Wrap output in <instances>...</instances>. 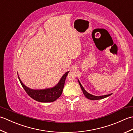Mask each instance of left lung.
Returning <instances> with one entry per match:
<instances>
[{
	"mask_svg": "<svg viewBox=\"0 0 133 133\" xmlns=\"http://www.w3.org/2000/svg\"><path fill=\"white\" fill-rule=\"evenodd\" d=\"M79 82V85L81 87V89L82 90V91L83 92L84 95H85V97L89 99L90 100H99V99H103V98H106L107 97H109V96L111 95V94H107V95H102V96H98V97H97V96H95V95H91L89 94V93L87 92L84 89V88L83 87V86H82L81 83H80V82L78 81Z\"/></svg>",
	"mask_w": 133,
	"mask_h": 133,
	"instance_id": "obj_1",
	"label": "left lung"
}]
</instances>
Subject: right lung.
Masks as SVG:
<instances>
[{
  "instance_id": "obj_1",
  "label": "right lung",
  "mask_w": 133,
  "mask_h": 133,
  "mask_svg": "<svg viewBox=\"0 0 133 133\" xmlns=\"http://www.w3.org/2000/svg\"><path fill=\"white\" fill-rule=\"evenodd\" d=\"M69 72L67 71L65 73L55 86L52 88L42 90H33L28 88L22 82L19 76L18 78L25 91L31 98L40 102H52L56 101L61 95L64 86L65 80Z\"/></svg>"
}]
</instances>
